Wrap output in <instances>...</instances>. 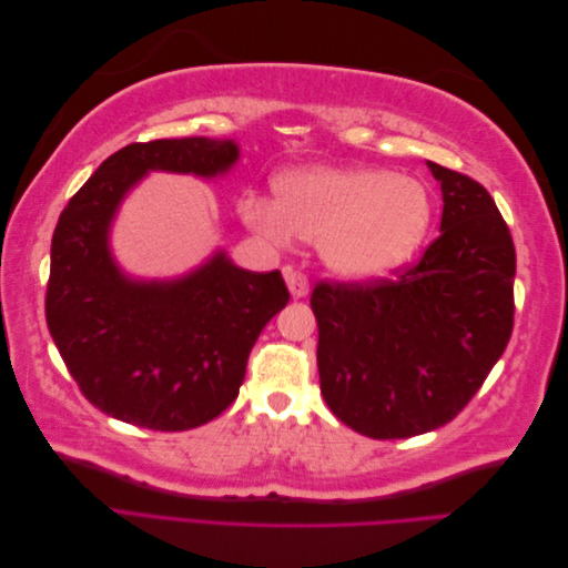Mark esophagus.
I'll return each instance as SVG.
<instances>
[{"label":"esophagus","mask_w":568,"mask_h":568,"mask_svg":"<svg viewBox=\"0 0 568 568\" xmlns=\"http://www.w3.org/2000/svg\"><path fill=\"white\" fill-rule=\"evenodd\" d=\"M284 280H286V286H288L291 296H294V298H303L307 291H311V282H307V277H305L301 270L286 267L284 270Z\"/></svg>","instance_id":"esophagus-1"}]
</instances>
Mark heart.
Returning a JSON list of instances; mask_svg holds the SVG:
<instances>
[{"label": "heart", "instance_id": "b5f03b06", "mask_svg": "<svg viewBox=\"0 0 568 568\" xmlns=\"http://www.w3.org/2000/svg\"><path fill=\"white\" fill-rule=\"evenodd\" d=\"M239 215L272 242L294 234L320 244L326 267L367 280L415 253L432 225V196L422 182L384 168L313 165L274 182V203L244 196Z\"/></svg>", "mask_w": 568, "mask_h": 568}]
</instances>
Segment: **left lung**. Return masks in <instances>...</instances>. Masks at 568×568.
I'll return each mask as SVG.
<instances>
[{
	"instance_id": "obj_1",
	"label": "left lung",
	"mask_w": 568,
	"mask_h": 568,
	"mask_svg": "<svg viewBox=\"0 0 568 568\" xmlns=\"http://www.w3.org/2000/svg\"><path fill=\"white\" fill-rule=\"evenodd\" d=\"M443 192L440 234L393 280L320 282V388L369 438L453 422L484 386L514 326L517 253L507 222L469 175L428 161Z\"/></svg>"
}]
</instances>
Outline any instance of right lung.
Listing matches in <instances>:
<instances>
[{"label": "right lung", "mask_w": 568, "mask_h": 568, "mask_svg": "<svg viewBox=\"0 0 568 568\" xmlns=\"http://www.w3.org/2000/svg\"><path fill=\"white\" fill-rule=\"evenodd\" d=\"M239 159L232 140L128 144L97 168L51 239L47 324L84 398L153 432H186L239 395L251 348L288 303L280 270L248 272L217 251L175 282L125 277L109 251L120 201L149 170L215 178Z\"/></svg>", "instance_id": "1"}]
</instances>
